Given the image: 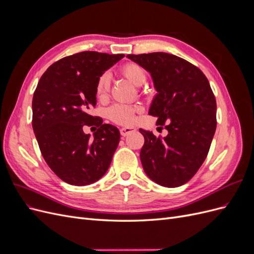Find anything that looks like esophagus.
<instances>
[{"instance_id":"1","label":"esophagus","mask_w":254,"mask_h":254,"mask_svg":"<svg viewBox=\"0 0 254 254\" xmlns=\"http://www.w3.org/2000/svg\"><path fill=\"white\" fill-rule=\"evenodd\" d=\"M120 131H121L122 136H127L128 134L134 132L135 131V128L134 127H125V128H122Z\"/></svg>"}]
</instances>
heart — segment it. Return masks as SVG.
Here are the masks:
<instances>
[{
    "label": "heart",
    "mask_w": 254,
    "mask_h": 254,
    "mask_svg": "<svg viewBox=\"0 0 254 254\" xmlns=\"http://www.w3.org/2000/svg\"><path fill=\"white\" fill-rule=\"evenodd\" d=\"M122 75L126 77L134 86H142L147 78V74L144 67L134 63H128L123 64L120 68ZM110 88V77L108 73L102 74L97 78L95 86L96 96L102 98L107 95ZM141 107L139 105L129 106L124 104L113 105L108 109V117L113 122L122 125H129L134 122V113L140 111Z\"/></svg>",
    "instance_id": "heart-1"
}]
</instances>
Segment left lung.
Here are the masks:
<instances>
[{"instance_id": "8db88e82", "label": "left lung", "mask_w": 254, "mask_h": 254, "mask_svg": "<svg viewBox=\"0 0 254 254\" xmlns=\"http://www.w3.org/2000/svg\"><path fill=\"white\" fill-rule=\"evenodd\" d=\"M150 73L157 94L149 114L168 134L140 129L141 162L149 178L166 188L191 179L205 160L216 130V101L205 75L189 61L167 53L127 55Z\"/></svg>"}]
</instances>
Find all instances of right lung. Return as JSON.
<instances>
[{
	"label": "right lung",
	"mask_w": 254,
	"mask_h": 254,
	"mask_svg": "<svg viewBox=\"0 0 254 254\" xmlns=\"http://www.w3.org/2000/svg\"><path fill=\"white\" fill-rule=\"evenodd\" d=\"M125 55L81 52L53 64L33 97V129L42 156L61 180L88 186L108 171L120 142L119 129L90 110L96 105L97 78ZM86 126L99 127L91 140Z\"/></svg>",
	"instance_id": "1"
}]
</instances>
